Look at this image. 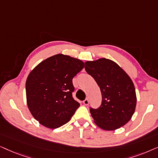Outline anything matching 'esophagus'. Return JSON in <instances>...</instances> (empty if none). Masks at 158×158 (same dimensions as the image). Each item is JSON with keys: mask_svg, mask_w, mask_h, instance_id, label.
<instances>
[{"mask_svg": "<svg viewBox=\"0 0 158 158\" xmlns=\"http://www.w3.org/2000/svg\"><path fill=\"white\" fill-rule=\"evenodd\" d=\"M83 103L85 105H88V103H89V100H88V98H85V100L83 101Z\"/></svg>", "mask_w": 158, "mask_h": 158, "instance_id": "obj_1", "label": "esophagus"}]
</instances>
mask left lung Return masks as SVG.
<instances>
[{"instance_id": "left-lung-1", "label": "left lung", "mask_w": 158, "mask_h": 158, "mask_svg": "<svg viewBox=\"0 0 158 158\" xmlns=\"http://www.w3.org/2000/svg\"><path fill=\"white\" fill-rule=\"evenodd\" d=\"M85 69L101 89V104L90 107L95 123L104 130L126 124L135 113L137 98L133 82L116 62L106 58L85 62Z\"/></svg>"}]
</instances>
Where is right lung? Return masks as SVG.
Listing matches in <instances>:
<instances>
[{
  "instance_id": "add662e5",
  "label": "right lung",
  "mask_w": 158,
  "mask_h": 158,
  "mask_svg": "<svg viewBox=\"0 0 158 158\" xmlns=\"http://www.w3.org/2000/svg\"><path fill=\"white\" fill-rule=\"evenodd\" d=\"M84 67L81 60L59 54L42 61L29 73L26 82L27 105L41 124L56 129L70 121L80 106L73 96V78Z\"/></svg>"
}]
</instances>
